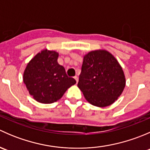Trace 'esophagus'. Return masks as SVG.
<instances>
[{
	"instance_id": "34e87169",
	"label": "esophagus",
	"mask_w": 150,
	"mask_h": 150,
	"mask_svg": "<svg viewBox=\"0 0 150 150\" xmlns=\"http://www.w3.org/2000/svg\"><path fill=\"white\" fill-rule=\"evenodd\" d=\"M74 78H75V79L76 82L78 83V76H75V77H74Z\"/></svg>"
}]
</instances>
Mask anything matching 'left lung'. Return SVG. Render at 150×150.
<instances>
[{
	"instance_id": "left-lung-1",
	"label": "left lung",
	"mask_w": 150,
	"mask_h": 150,
	"mask_svg": "<svg viewBox=\"0 0 150 150\" xmlns=\"http://www.w3.org/2000/svg\"><path fill=\"white\" fill-rule=\"evenodd\" d=\"M125 82L122 67L108 51L97 49L85 54L78 86L91 104L111 105L122 94Z\"/></svg>"
}]
</instances>
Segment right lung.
<instances>
[{"label": "right lung", "mask_w": 150, "mask_h": 150, "mask_svg": "<svg viewBox=\"0 0 150 150\" xmlns=\"http://www.w3.org/2000/svg\"><path fill=\"white\" fill-rule=\"evenodd\" d=\"M59 53L47 48L38 53L26 66L23 82L38 102L51 104L59 100L69 88L76 83L57 62Z\"/></svg>", "instance_id": "1"}]
</instances>
